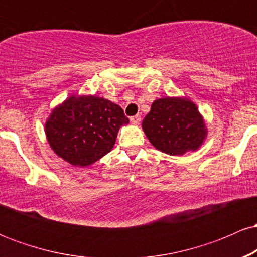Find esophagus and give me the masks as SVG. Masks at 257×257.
I'll return each mask as SVG.
<instances>
[{"label":"esophagus","instance_id":"obj_1","mask_svg":"<svg viewBox=\"0 0 257 257\" xmlns=\"http://www.w3.org/2000/svg\"><path fill=\"white\" fill-rule=\"evenodd\" d=\"M141 120V117L139 116V114H137V116H132L131 117V122L134 123V124H138V123H140Z\"/></svg>","mask_w":257,"mask_h":257}]
</instances>
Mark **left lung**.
Returning <instances> with one entry per match:
<instances>
[{
	"mask_svg": "<svg viewBox=\"0 0 257 257\" xmlns=\"http://www.w3.org/2000/svg\"><path fill=\"white\" fill-rule=\"evenodd\" d=\"M143 129L156 149L172 156L196 151L206 137L202 114L186 98L168 96L153 101Z\"/></svg>",
	"mask_w": 257,
	"mask_h": 257,
	"instance_id": "1",
	"label": "left lung"
}]
</instances>
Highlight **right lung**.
Here are the masks:
<instances>
[{
	"instance_id": "obj_1",
	"label": "right lung",
	"mask_w": 257,
	"mask_h": 257,
	"mask_svg": "<svg viewBox=\"0 0 257 257\" xmlns=\"http://www.w3.org/2000/svg\"><path fill=\"white\" fill-rule=\"evenodd\" d=\"M129 119L122 107L98 96H76L55 107L46 122L48 143L72 166H90L107 155Z\"/></svg>"
}]
</instances>
